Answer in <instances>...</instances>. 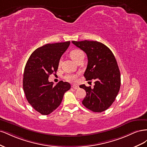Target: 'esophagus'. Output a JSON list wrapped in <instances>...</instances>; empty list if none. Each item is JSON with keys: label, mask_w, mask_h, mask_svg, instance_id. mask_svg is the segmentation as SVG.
I'll list each match as a JSON object with an SVG mask.
<instances>
[{"label": "esophagus", "mask_w": 147, "mask_h": 147, "mask_svg": "<svg viewBox=\"0 0 147 147\" xmlns=\"http://www.w3.org/2000/svg\"><path fill=\"white\" fill-rule=\"evenodd\" d=\"M72 86L74 89V90H78V89L79 88V86L77 85V84H74V85H72Z\"/></svg>", "instance_id": "34e87169"}]
</instances>
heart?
<instances>
[{"label":"heart","mask_w":147,"mask_h":147,"mask_svg":"<svg viewBox=\"0 0 147 147\" xmlns=\"http://www.w3.org/2000/svg\"><path fill=\"white\" fill-rule=\"evenodd\" d=\"M69 55L71 57V58H72L74 61L76 62V63L80 59L84 58V53L82 50H79V49H74V50H72L70 52ZM61 64H62V60L61 59H60L58 62V66L61 67ZM78 76V74H69L65 75L64 78L65 80H67V82H75L77 80Z\"/></svg>","instance_id":"obj_1"}]
</instances>
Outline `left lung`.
Instances as JSON below:
<instances>
[{
	"label": "left lung",
	"instance_id": "left-lung-1",
	"mask_svg": "<svg viewBox=\"0 0 147 147\" xmlns=\"http://www.w3.org/2000/svg\"><path fill=\"white\" fill-rule=\"evenodd\" d=\"M86 53L88 65L84 77L86 81L94 80V88L82 84L86 96L82 104L94 112H102L112 105L121 86L120 72L116 59L110 49L97 41H72Z\"/></svg>",
	"mask_w": 147,
	"mask_h": 147
}]
</instances>
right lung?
<instances>
[{"mask_svg":"<svg viewBox=\"0 0 147 147\" xmlns=\"http://www.w3.org/2000/svg\"><path fill=\"white\" fill-rule=\"evenodd\" d=\"M70 42L49 43L36 49L28 59L23 75V90L29 103L42 115L52 113L61 104L64 93L70 90L67 82L56 85L49 82L50 75L55 74L61 56Z\"/></svg>","mask_w":147,"mask_h":147,"instance_id":"1","label":"right lung"}]
</instances>
